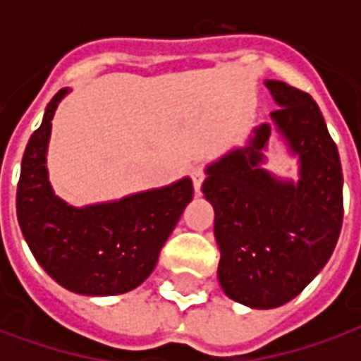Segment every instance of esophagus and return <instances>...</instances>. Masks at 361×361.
<instances>
[{
	"instance_id": "34e87169",
	"label": "esophagus",
	"mask_w": 361,
	"mask_h": 361,
	"mask_svg": "<svg viewBox=\"0 0 361 361\" xmlns=\"http://www.w3.org/2000/svg\"><path fill=\"white\" fill-rule=\"evenodd\" d=\"M191 180H193V188H195V193L199 195V193H201V185H203V180H204V168H203V166H193V168H191Z\"/></svg>"
}]
</instances>
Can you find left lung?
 I'll return each mask as SVG.
<instances>
[{"instance_id": "obj_1", "label": "left lung", "mask_w": 361, "mask_h": 361, "mask_svg": "<svg viewBox=\"0 0 361 361\" xmlns=\"http://www.w3.org/2000/svg\"><path fill=\"white\" fill-rule=\"evenodd\" d=\"M280 108L274 126L300 157V181H280L261 168L271 126L250 147L207 168L203 193L214 207L219 280L228 298L255 310L284 305L325 267L344 216L338 149L307 92L267 81Z\"/></svg>"}]
</instances>
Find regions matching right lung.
<instances>
[{
  "mask_svg": "<svg viewBox=\"0 0 361 361\" xmlns=\"http://www.w3.org/2000/svg\"><path fill=\"white\" fill-rule=\"evenodd\" d=\"M61 89L28 139L17 185V220L44 271L75 294H126L147 280L162 245L193 199L189 178L114 203L75 209L54 195L46 147Z\"/></svg>",
  "mask_w": 361,
  "mask_h": 361,
  "instance_id": "add662e5",
  "label": "right lung"
}]
</instances>
